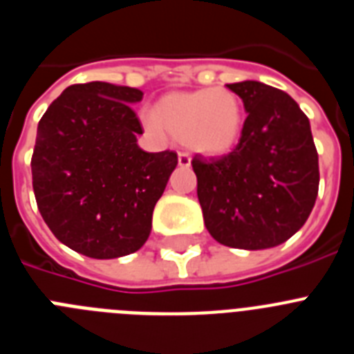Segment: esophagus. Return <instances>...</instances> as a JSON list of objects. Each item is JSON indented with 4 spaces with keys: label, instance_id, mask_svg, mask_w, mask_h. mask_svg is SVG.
<instances>
[{
    "label": "esophagus",
    "instance_id": "1",
    "mask_svg": "<svg viewBox=\"0 0 354 354\" xmlns=\"http://www.w3.org/2000/svg\"><path fill=\"white\" fill-rule=\"evenodd\" d=\"M192 165V158L187 152H179V167H189Z\"/></svg>",
    "mask_w": 354,
    "mask_h": 354
}]
</instances>
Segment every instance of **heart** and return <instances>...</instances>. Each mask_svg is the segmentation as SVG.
Masks as SVG:
<instances>
[{
    "mask_svg": "<svg viewBox=\"0 0 354 354\" xmlns=\"http://www.w3.org/2000/svg\"><path fill=\"white\" fill-rule=\"evenodd\" d=\"M149 129L165 127L195 152L223 156L239 142L245 127V108L228 88H200L171 92L156 104L154 115L145 117Z\"/></svg>",
    "mask_w": 354,
    "mask_h": 354,
    "instance_id": "1",
    "label": "heart"
}]
</instances>
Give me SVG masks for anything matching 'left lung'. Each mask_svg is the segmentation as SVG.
<instances>
[{
  "label": "left lung",
  "instance_id": "8db88e82",
  "mask_svg": "<svg viewBox=\"0 0 354 354\" xmlns=\"http://www.w3.org/2000/svg\"><path fill=\"white\" fill-rule=\"evenodd\" d=\"M243 99L239 143L221 158L196 154V195L204 223L230 248L282 245L305 225L319 189L310 122L289 93L259 81L227 84Z\"/></svg>",
  "mask_w": 354,
  "mask_h": 354
}]
</instances>
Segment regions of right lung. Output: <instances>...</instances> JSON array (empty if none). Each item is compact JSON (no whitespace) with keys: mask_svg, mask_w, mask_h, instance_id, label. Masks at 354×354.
<instances>
[{"mask_svg":"<svg viewBox=\"0 0 354 354\" xmlns=\"http://www.w3.org/2000/svg\"><path fill=\"white\" fill-rule=\"evenodd\" d=\"M143 92L104 81L72 84L39 122L31 156L37 205L60 243L92 259L138 252L171 171L174 150L145 152L131 104Z\"/></svg>","mask_w":354,"mask_h":354,"instance_id":"1","label":"right lung"}]
</instances>
